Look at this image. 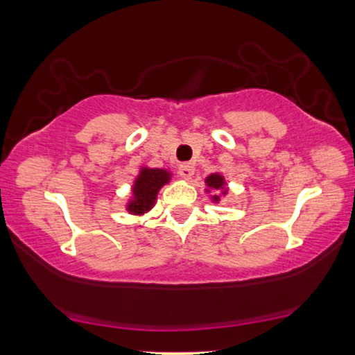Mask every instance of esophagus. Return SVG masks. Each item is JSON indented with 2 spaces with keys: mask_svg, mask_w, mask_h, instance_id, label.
<instances>
[{
  "mask_svg": "<svg viewBox=\"0 0 355 355\" xmlns=\"http://www.w3.org/2000/svg\"><path fill=\"white\" fill-rule=\"evenodd\" d=\"M193 165L191 164H182L180 166H178V175H180L182 178H185V180H189V178L193 177Z\"/></svg>",
  "mask_w": 355,
  "mask_h": 355,
  "instance_id": "obj_1",
  "label": "esophagus"
}]
</instances>
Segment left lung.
<instances>
[{
    "instance_id": "8db88e82",
    "label": "left lung",
    "mask_w": 355,
    "mask_h": 355,
    "mask_svg": "<svg viewBox=\"0 0 355 355\" xmlns=\"http://www.w3.org/2000/svg\"><path fill=\"white\" fill-rule=\"evenodd\" d=\"M205 183H207V190L205 191L214 190V195H211V200H214V202H218L220 195H223V197H225L227 191H229L225 189V185H227L225 178H223L220 173L209 175V177L205 178Z\"/></svg>"
}]
</instances>
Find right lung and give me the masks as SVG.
Segmentation results:
<instances>
[{"label": "right lung", "instance_id": "1", "mask_svg": "<svg viewBox=\"0 0 355 355\" xmlns=\"http://www.w3.org/2000/svg\"><path fill=\"white\" fill-rule=\"evenodd\" d=\"M172 173L164 168H148L144 166L132 187V198L126 203V210L132 215H144L152 210L157 195L165 183L170 182Z\"/></svg>", "mask_w": 355, "mask_h": 355}]
</instances>
